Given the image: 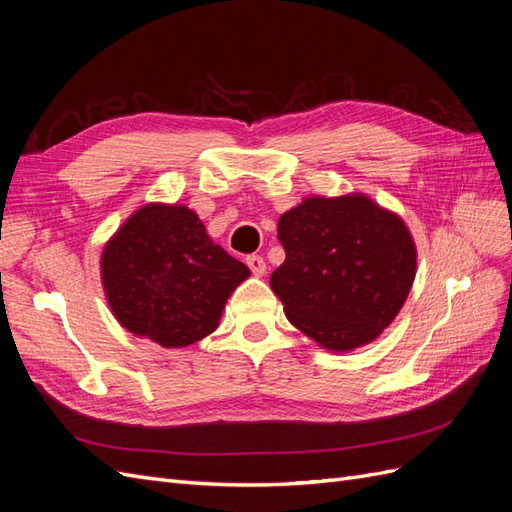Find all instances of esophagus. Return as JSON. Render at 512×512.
I'll use <instances>...</instances> for the list:
<instances>
[{"mask_svg": "<svg viewBox=\"0 0 512 512\" xmlns=\"http://www.w3.org/2000/svg\"><path fill=\"white\" fill-rule=\"evenodd\" d=\"M245 262H247V267H250V271L254 273V275H265V271H267V262H265V258L262 256H258V254H252V256H247L245 258Z\"/></svg>", "mask_w": 512, "mask_h": 512, "instance_id": "esophagus-1", "label": "esophagus"}]
</instances>
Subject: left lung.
Returning <instances> with one entry per match:
<instances>
[{
  "instance_id": "8db88e82",
  "label": "left lung",
  "mask_w": 512,
  "mask_h": 512,
  "mask_svg": "<svg viewBox=\"0 0 512 512\" xmlns=\"http://www.w3.org/2000/svg\"><path fill=\"white\" fill-rule=\"evenodd\" d=\"M284 265L271 288L286 318L322 348L348 352L389 327L416 275L404 220L365 194L309 196L277 222Z\"/></svg>"
}]
</instances>
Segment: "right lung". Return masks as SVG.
I'll use <instances>...</instances> for the list:
<instances>
[{"instance_id":"add662e5","label":"right lung","mask_w":512,"mask_h":512,"mask_svg":"<svg viewBox=\"0 0 512 512\" xmlns=\"http://www.w3.org/2000/svg\"><path fill=\"white\" fill-rule=\"evenodd\" d=\"M100 271L121 327L164 348H185L218 329L230 292L250 277L192 209L160 203L123 222L104 247Z\"/></svg>"}]
</instances>
